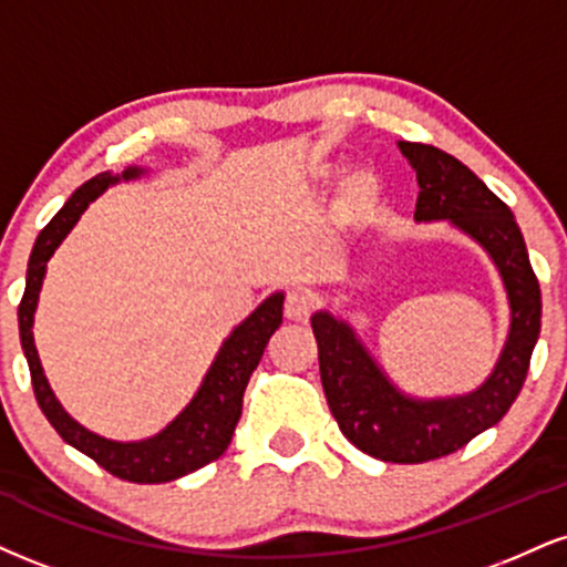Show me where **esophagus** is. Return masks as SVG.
I'll return each instance as SVG.
<instances>
[{"label":"esophagus","mask_w":567,"mask_h":567,"mask_svg":"<svg viewBox=\"0 0 567 567\" xmlns=\"http://www.w3.org/2000/svg\"><path fill=\"white\" fill-rule=\"evenodd\" d=\"M313 309V301L301 290H290L288 298H285V317L290 322H309Z\"/></svg>","instance_id":"obj_1"}]
</instances>
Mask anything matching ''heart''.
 <instances>
[{"label":"heart","mask_w":567,"mask_h":567,"mask_svg":"<svg viewBox=\"0 0 567 567\" xmlns=\"http://www.w3.org/2000/svg\"><path fill=\"white\" fill-rule=\"evenodd\" d=\"M336 172L338 168L332 163H324L313 172V179L330 182ZM380 203H383V184L372 172L357 168V172H349L340 179L338 206L349 218H370L380 208Z\"/></svg>","instance_id":"1"}]
</instances>
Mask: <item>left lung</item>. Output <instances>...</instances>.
<instances>
[{"label":"left lung","instance_id":"left-lung-1","mask_svg":"<svg viewBox=\"0 0 567 567\" xmlns=\"http://www.w3.org/2000/svg\"><path fill=\"white\" fill-rule=\"evenodd\" d=\"M399 150L420 184L414 221H449L478 243L509 303L507 340L488 378L470 393L435 399L401 391L346 319L330 309L311 317L327 404L346 439L374 460L417 465L462 449L513 406L542 330V290L513 210L465 163L420 142Z\"/></svg>","mask_w":567,"mask_h":567}]
</instances>
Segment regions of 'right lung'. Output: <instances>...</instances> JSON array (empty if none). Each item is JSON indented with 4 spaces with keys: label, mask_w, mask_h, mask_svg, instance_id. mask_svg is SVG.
<instances>
[{
    "label": "right lung",
    "mask_w": 567,
    "mask_h": 567,
    "mask_svg": "<svg viewBox=\"0 0 567 567\" xmlns=\"http://www.w3.org/2000/svg\"><path fill=\"white\" fill-rule=\"evenodd\" d=\"M147 172L150 168L142 166H126L121 174L102 172L81 184L76 193L68 197L65 206L42 229L31 250L29 271H25V292L18 306V327L20 346H23L31 370L33 393H37L44 417L60 433V439L79 449L81 454L92 456L100 467H105L115 478L132 483H166L206 467L208 462L218 460L227 452L231 433H235L237 420L243 414L245 385H248L250 374L261 361L269 338L282 324L285 292H271L264 303H258V309L248 319H243L229 332V338L224 340L216 359L210 361L206 378L189 399V404L163 431L142 441H113L73 420L50 388L42 361H39L37 343H33V313H37L39 292H42L44 285L47 261L60 248V243L65 240L68 231L76 227L89 203L97 200L113 184L134 182Z\"/></svg>",
    "instance_id": "add662e5"
}]
</instances>
